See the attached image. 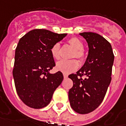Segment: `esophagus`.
I'll use <instances>...</instances> for the list:
<instances>
[{
    "label": "esophagus",
    "mask_w": 126,
    "mask_h": 126,
    "mask_svg": "<svg viewBox=\"0 0 126 126\" xmlns=\"http://www.w3.org/2000/svg\"><path fill=\"white\" fill-rule=\"evenodd\" d=\"M63 77H64V78H65V79H66V78H67L68 75H67V74H63Z\"/></svg>",
    "instance_id": "obj_1"
}]
</instances>
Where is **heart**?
<instances>
[{"mask_svg":"<svg viewBox=\"0 0 126 126\" xmlns=\"http://www.w3.org/2000/svg\"><path fill=\"white\" fill-rule=\"evenodd\" d=\"M68 45L73 49L71 57L77 58L81 62L84 61L86 58V52L83 48V43L77 37H71L67 41ZM51 53L53 59L58 60L60 59L61 46L59 43L54 44L51 48ZM79 63L76 59L61 60L57 63L56 69L64 74H69L77 69Z\"/></svg>","mask_w":126,"mask_h":126,"instance_id":"b5f03b06","label":"heart"}]
</instances>
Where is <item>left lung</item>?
Wrapping results in <instances>:
<instances>
[{
  "mask_svg": "<svg viewBox=\"0 0 126 126\" xmlns=\"http://www.w3.org/2000/svg\"><path fill=\"white\" fill-rule=\"evenodd\" d=\"M79 34L86 39L89 53L83 66L76 74L69 75L73 82L69 99L73 110L86 114L98 108L105 97L111 80L114 55L110 43L100 34L92 32Z\"/></svg>",
  "mask_w": 126,
  "mask_h": 126,
  "instance_id": "1",
  "label": "left lung"
}]
</instances>
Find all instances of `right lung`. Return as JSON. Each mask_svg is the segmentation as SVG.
Wrapping results in <instances>:
<instances>
[{"mask_svg": "<svg viewBox=\"0 0 126 126\" xmlns=\"http://www.w3.org/2000/svg\"><path fill=\"white\" fill-rule=\"evenodd\" d=\"M66 35L40 29L31 31L19 40L13 75L18 97L30 108L47 106L63 81L61 71L54 74L49 71L55 66L51 48Z\"/></svg>", "mask_w": 126, "mask_h": 126, "instance_id": "add662e5", "label": "right lung"}]
</instances>
